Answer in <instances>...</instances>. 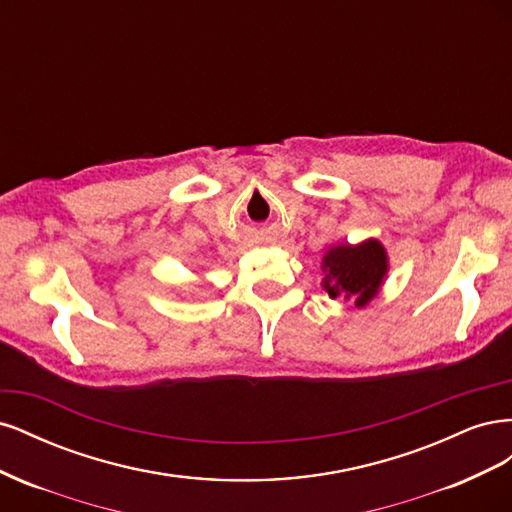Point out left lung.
Wrapping results in <instances>:
<instances>
[{
	"label": "left lung",
	"mask_w": 512,
	"mask_h": 512,
	"mask_svg": "<svg viewBox=\"0 0 512 512\" xmlns=\"http://www.w3.org/2000/svg\"><path fill=\"white\" fill-rule=\"evenodd\" d=\"M324 290L333 299H354L363 307L374 297L386 275L384 247L369 239L361 245H337L324 256Z\"/></svg>",
	"instance_id": "obj_1"
}]
</instances>
